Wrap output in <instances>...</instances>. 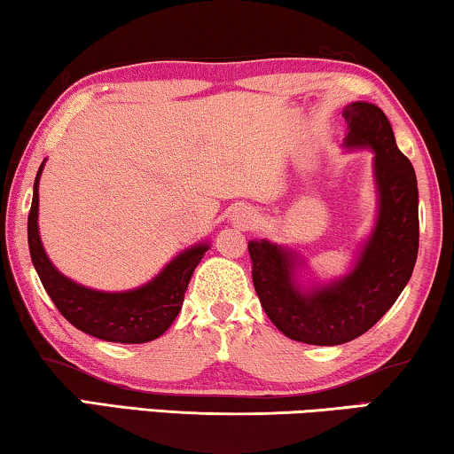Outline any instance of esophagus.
<instances>
[{
	"mask_svg": "<svg viewBox=\"0 0 454 454\" xmlns=\"http://www.w3.org/2000/svg\"><path fill=\"white\" fill-rule=\"evenodd\" d=\"M230 220H232L236 226L248 228L254 222V212L250 207H236L232 218H230Z\"/></svg>",
	"mask_w": 454,
	"mask_h": 454,
	"instance_id": "34e87169",
	"label": "esophagus"
}]
</instances>
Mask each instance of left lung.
<instances>
[{"instance_id":"8db88e82","label":"left lung","mask_w":454,"mask_h":454,"mask_svg":"<svg viewBox=\"0 0 454 454\" xmlns=\"http://www.w3.org/2000/svg\"><path fill=\"white\" fill-rule=\"evenodd\" d=\"M347 151L373 153L375 224L348 273L330 281L308 277L297 250L267 239L250 240L253 283L269 320L292 340L336 347L381 320L408 286L418 256V181L395 145L381 107L353 101L342 110Z\"/></svg>"}]
</instances>
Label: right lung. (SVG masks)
I'll return each mask as SVG.
<instances>
[{
  "label": "right lung",
  "instance_id": "obj_1",
  "mask_svg": "<svg viewBox=\"0 0 454 454\" xmlns=\"http://www.w3.org/2000/svg\"><path fill=\"white\" fill-rule=\"evenodd\" d=\"M44 162L34 179L32 207L28 215V247L34 269L59 312L81 333L107 342L142 344L167 333L181 312L195 267L209 250V242L181 250L151 281L124 292H99L69 279L52 265L38 232V184Z\"/></svg>",
  "mask_w": 454,
  "mask_h": 454
}]
</instances>
